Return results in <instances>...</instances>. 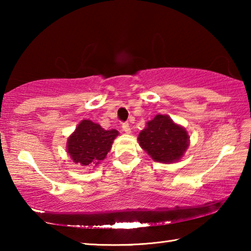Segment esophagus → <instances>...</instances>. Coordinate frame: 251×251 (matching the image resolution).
<instances>
[{"label": "esophagus", "mask_w": 251, "mask_h": 251, "mask_svg": "<svg viewBox=\"0 0 251 251\" xmlns=\"http://www.w3.org/2000/svg\"><path fill=\"white\" fill-rule=\"evenodd\" d=\"M122 128L126 134H130V126H129L128 123H124V124L122 125Z\"/></svg>", "instance_id": "1"}]
</instances>
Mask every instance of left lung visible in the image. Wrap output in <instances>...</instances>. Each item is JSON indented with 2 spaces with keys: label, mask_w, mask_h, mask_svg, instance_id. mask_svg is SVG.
Here are the masks:
<instances>
[{
  "label": "left lung",
  "mask_w": 251,
  "mask_h": 251,
  "mask_svg": "<svg viewBox=\"0 0 251 251\" xmlns=\"http://www.w3.org/2000/svg\"><path fill=\"white\" fill-rule=\"evenodd\" d=\"M139 145L155 161L172 164L179 160L189 146L187 130L167 115H156L138 135Z\"/></svg>",
  "instance_id": "1"
}]
</instances>
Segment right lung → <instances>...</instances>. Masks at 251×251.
<instances>
[{"instance_id": "add662e5", "label": "right lung", "mask_w": 251, "mask_h": 251, "mask_svg": "<svg viewBox=\"0 0 251 251\" xmlns=\"http://www.w3.org/2000/svg\"><path fill=\"white\" fill-rule=\"evenodd\" d=\"M117 135L116 129L106 130L90 120H84L67 139V152L76 164L97 166L105 159Z\"/></svg>"}]
</instances>
